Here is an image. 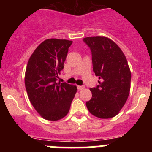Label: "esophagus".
I'll return each mask as SVG.
<instances>
[{
    "label": "esophagus",
    "instance_id": "34e87169",
    "mask_svg": "<svg viewBox=\"0 0 152 152\" xmlns=\"http://www.w3.org/2000/svg\"><path fill=\"white\" fill-rule=\"evenodd\" d=\"M85 86L84 85H81V86H77V88L79 89V90H83V89H85Z\"/></svg>",
    "mask_w": 152,
    "mask_h": 152
}]
</instances>
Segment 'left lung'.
<instances>
[{"mask_svg": "<svg viewBox=\"0 0 152 152\" xmlns=\"http://www.w3.org/2000/svg\"><path fill=\"white\" fill-rule=\"evenodd\" d=\"M83 41L91 50L93 69L99 85L90 88L87 110L99 118L118 114L129 95L131 72L126 58L117 44L106 37H88Z\"/></svg>", "mask_w": 152, "mask_h": 152, "instance_id": "left-lung-1", "label": "left lung"}]
</instances>
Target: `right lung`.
Wrapping results in <instances>:
<instances>
[{
  "label": "right lung",
  "mask_w": 152,
  "mask_h": 152,
  "mask_svg": "<svg viewBox=\"0 0 152 152\" xmlns=\"http://www.w3.org/2000/svg\"><path fill=\"white\" fill-rule=\"evenodd\" d=\"M72 41L48 39L29 58L25 85L31 103L43 118L58 121L67 115L77 90L76 85L58 82Z\"/></svg>",
  "instance_id": "1"
}]
</instances>
